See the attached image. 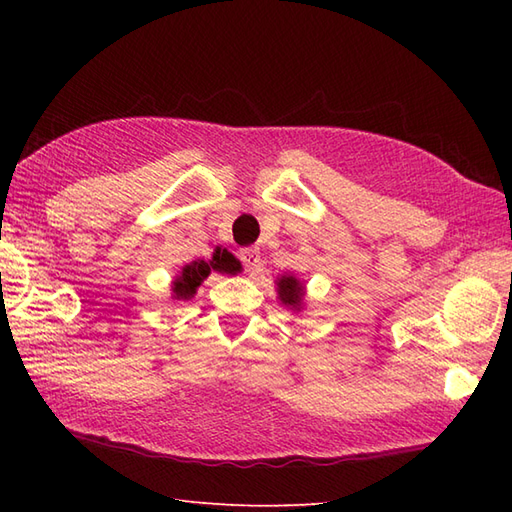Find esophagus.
<instances>
[{"mask_svg": "<svg viewBox=\"0 0 512 512\" xmlns=\"http://www.w3.org/2000/svg\"><path fill=\"white\" fill-rule=\"evenodd\" d=\"M239 256H241V262L247 271H256L260 267V252L256 250V247H245Z\"/></svg>", "mask_w": 512, "mask_h": 512, "instance_id": "esophagus-1", "label": "esophagus"}]
</instances>
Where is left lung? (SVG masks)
I'll return each instance as SVG.
<instances>
[{"label":"left lung","mask_w":512,"mask_h":512,"mask_svg":"<svg viewBox=\"0 0 512 512\" xmlns=\"http://www.w3.org/2000/svg\"><path fill=\"white\" fill-rule=\"evenodd\" d=\"M277 299L292 312H303L305 307V282H301L294 273H286L275 280Z\"/></svg>","instance_id":"1"}]
</instances>
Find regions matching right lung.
Segmentation results:
<instances>
[{
  "instance_id": "obj_1",
  "label": "right lung",
  "mask_w": 512,
  "mask_h": 512,
  "mask_svg": "<svg viewBox=\"0 0 512 512\" xmlns=\"http://www.w3.org/2000/svg\"><path fill=\"white\" fill-rule=\"evenodd\" d=\"M211 271L226 273V275H235L241 271V262L232 256L228 250H222V247H215L213 256L209 260L205 258H196L188 265H183L181 271L175 275L173 284H170V299L173 301H190L198 286L203 284Z\"/></svg>"
}]
</instances>
